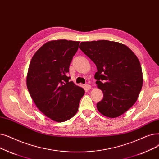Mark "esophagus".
<instances>
[{"instance_id": "1", "label": "esophagus", "mask_w": 159, "mask_h": 159, "mask_svg": "<svg viewBox=\"0 0 159 159\" xmlns=\"http://www.w3.org/2000/svg\"><path fill=\"white\" fill-rule=\"evenodd\" d=\"M85 89L86 90H90V89H91V86H90V85L86 84V85H85Z\"/></svg>"}]
</instances>
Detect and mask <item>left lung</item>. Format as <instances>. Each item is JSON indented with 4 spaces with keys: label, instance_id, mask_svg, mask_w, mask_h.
Masks as SVG:
<instances>
[{
    "label": "left lung",
    "instance_id": "1",
    "mask_svg": "<svg viewBox=\"0 0 159 159\" xmlns=\"http://www.w3.org/2000/svg\"><path fill=\"white\" fill-rule=\"evenodd\" d=\"M80 48L97 67L96 84L103 93L98 110L110 118L122 115L134 104L142 89L139 59L125 45L107 40L81 42Z\"/></svg>",
    "mask_w": 159,
    "mask_h": 159
}]
</instances>
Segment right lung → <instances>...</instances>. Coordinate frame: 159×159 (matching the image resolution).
<instances>
[{"label":"right lung","mask_w":159,"mask_h":159,"mask_svg":"<svg viewBox=\"0 0 159 159\" xmlns=\"http://www.w3.org/2000/svg\"><path fill=\"white\" fill-rule=\"evenodd\" d=\"M80 41L57 40L45 43L30 61L26 78L29 93L44 115L62 122L78 110L84 89L70 81L69 66Z\"/></svg>","instance_id":"right-lung-1"}]
</instances>
